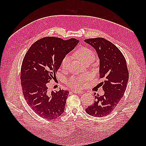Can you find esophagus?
<instances>
[{
    "mask_svg": "<svg viewBox=\"0 0 146 146\" xmlns=\"http://www.w3.org/2000/svg\"><path fill=\"white\" fill-rule=\"evenodd\" d=\"M74 94H83V93H84L83 91H74L73 90L72 91Z\"/></svg>",
    "mask_w": 146,
    "mask_h": 146,
    "instance_id": "obj_1",
    "label": "esophagus"
}]
</instances>
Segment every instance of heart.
Returning a JSON list of instances; mask_svg holds the SVG:
<instances>
[{"instance_id":"heart-1","label":"heart","mask_w":146,"mask_h":146,"mask_svg":"<svg viewBox=\"0 0 146 146\" xmlns=\"http://www.w3.org/2000/svg\"><path fill=\"white\" fill-rule=\"evenodd\" d=\"M75 55L78 60L83 64L92 63L95 60V54L92 49L86 47L78 49L75 52ZM71 58L70 56L66 55L62 59L61 62V67L63 70H66L70 63ZM88 79V76L86 75H81L78 76H71L68 78L66 83L70 88L75 90H80L83 87L85 82Z\"/></svg>"}]
</instances>
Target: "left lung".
I'll use <instances>...</instances> for the list:
<instances>
[{"mask_svg":"<svg viewBox=\"0 0 146 146\" xmlns=\"http://www.w3.org/2000/svg\"><path fill=\"white\" fill-rule=\"evenodd\" d=\"M85 41L94 47L100 60V78L104 95L95 96L92 105L86 112L94 117L107 116L119 103L125 92L129 80L126 60L119 49L103 38H90Z\"/></svg>","mask_w":146,"mask_h":146,"instance_id":"8db88e82","label":"left lung"}]
</instances>
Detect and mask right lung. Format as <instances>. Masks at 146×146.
I'll use <instances>...</instances> for the list:
<instances>
[{
    "mask_svg": "<svg viewBox=\"0 0 146 146\" xmlns=\"http://www.w3.org/2000/svg\"><path fill=\"white\" fill-rule=\"evenodd\" d=\"M78 40L44 37L31 45L21 69V83L27 104L39 117L52 120L63 113L69 92H48V83L56 78L62 59L75 48Z\"/></svg>",
    "mask_w": 146,
    "mask_h": 146,
    "instance_id": "1",
    "label": "right lung"
}]
</instances>
